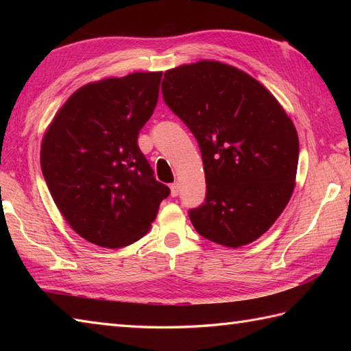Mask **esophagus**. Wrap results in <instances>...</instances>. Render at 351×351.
Listing matches in <instances>:
<instances>
[{
  "label": "esophagus",
  "instance_id": "obj_1",
  "mask_svg": "<svg viewBox=\"0 0 351 351\" xmlns=\"http://www.w3.org/2000/svg\"><path fill=\"white\" fill-rule=\"evenodd\" d=\"M178 184H170V195H171V197H176L178 196Z\"/></svg>",
  "mask_w": 351,
  "mask_h": 351
}]
</instances>
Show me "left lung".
<instances>
[{
  "instance_id": "left-lung-1",
  "label": "left lung",
  "mask_w": 351,
  "mask_h": 351,
  "mask_svg": "<svg viewBox=\"0 0 351 351\" xmlns=\"http://www.w3.org/2000/svg\"><path fill=\"white\" fill-rule=\"evenodd\" d=\"M164 102L200 147L202 206L190 210L206 240L241 247L264 235L295 187L299 136L279 101L249 73L200 60L164 72Z\"/></svg>"
}]
</instances>
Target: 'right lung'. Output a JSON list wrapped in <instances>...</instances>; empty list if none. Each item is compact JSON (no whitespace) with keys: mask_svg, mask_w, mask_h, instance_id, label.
Instances as JSON below:
<instances>
[{"mask_svg":"<svg viewBox=\"0 0 351 351\" xmlns=\"http://www.w3.org/2000/svg\"><path fill=\"white\" fill-rule=\"evenodd\" d=\"M161 77L134 72L80 87L43 134L40 166L51 196L88 243L119 249L138 241L170 195L137 145Z\"/></svg>","mask_w":351,"mask_h":351,"instance_id":"right-lung-1","label":"right lung"}]
</instances>
